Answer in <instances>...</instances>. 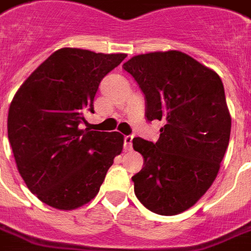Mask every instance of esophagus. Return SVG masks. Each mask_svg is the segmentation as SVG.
<instances>
[{
  "label": "esophagus",
  "mask_w": 251,
  "mask_h": 251,
  "mask_svg": "<svg viewBox=\"0 0 251 251\" xmlns=\"http://www.w3.org/2000/svg\"><path fill=\"white\" fill-rule=\"evenodd\" d=\"M132 138H134L132 135H126L125 138H124V149H125V151H131Z\"/></svg>",
  "instance_id": "esophagus-1"
}]
</instances>
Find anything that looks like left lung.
<instances>
[{
    "label": "left lung",
    "instance_id": "left-lung-1",
    "mask_svg": "<svg viewBox=\"0 0 251 251\" xmlns=\"http://www.w3.org/2000/svg\"><path fill=\"white\" fill-rule=\"evenodd\" d=\"M145 97V117L165 126L157 142L132 139L144 167L132 176L139 201L161 216L197 203L216 180L231 134L221 77L180 50L138 54L122 65Z\"/></svg>",
    "mask_w": 251,
    "mask_h": 251
}]
</instances>
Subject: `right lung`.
I'll return each mask as SVG.
<instances>
[{"instance_id": "1", "label": "right lung", "mask_w": 251, "mask_h": 251, "mask_svg": "<svg viewBox=\"0 0 251 251\" xmlns=\"http://www.w3.org/2000/svg\"><path fill=\"white\" fill-rule=\"evenodd\" d=\"M125 57L61 48L15 94L7 117L15 162L29 190L50 207L71 210L92 201L122 151L120 132L79 125L94 113L100 80Z\"/></svg>"}]
</instances>
